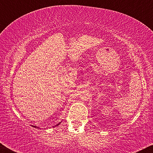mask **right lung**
Returning <instances> with one entry per match:
<instances>
[{
	"label": "right lung",
	"mask_w": 153,
	"mask_h": 153,
	"mask_svg": "<svg viewBox=\"0 0 153 153\" xmlns=\"http://www.w3.org/2000/svg\"><path fill=\"white\" fill-rule=\"evenodd\" d=\"M60 123H61V122H59L58 124H56V125H55V126H53V128H55V127H56V126H59V124H60ZM32 127H33V128H38V127L36 126H32Z\"/></svg>",
	"instance_id": "obj_1"
}]
</instances>
